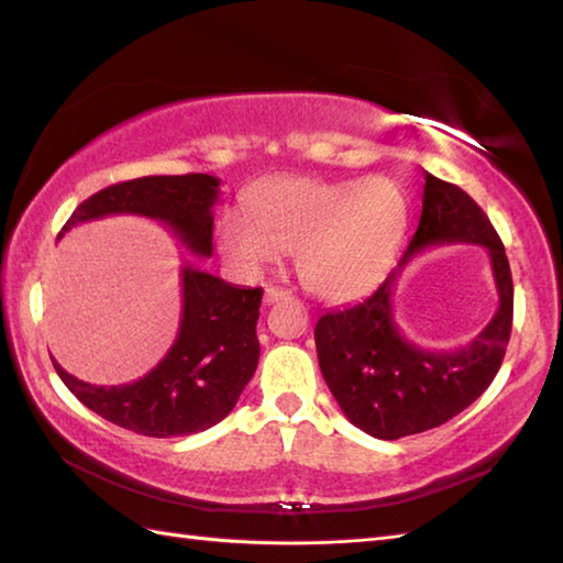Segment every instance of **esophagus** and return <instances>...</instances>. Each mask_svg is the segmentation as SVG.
<instances>
[{
    "instance_id": "esophagus-1",
    "label": "esophagus",
    "mask_w": 563,
    "mask_h": 563,
    "mask_svg": "<svg viewBox=\"0 0 563 563\" xmlns=\"http://www.w3.org/2000/svg\"><path fill=\"white\" fill-rule=\"evenodd\" d=\"M290 292L283 290V288H266V292H263V302L266 305H273V302H280V300H288Z\"/></svg>"
}]
</instances>
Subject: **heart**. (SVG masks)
I'll use <instances>...</instances> for the list:
<instances>
[{
  "instance_id": "1",
  "label": "heart",
  "mask_w": 563,
  "mask_h": 563,
  "mask_svg": "<svg viewBox=\"0 0 563 563\" xmlns=\"http://www.w3.org/2000/svg\"><path fill=\"white\" fill-rule=\"evenodd\" d=\"M407 227V200L388 178H275L251 197V214L227 212L217 227L222 256L256 278L288 249L307 290L354 300L388 273Z\"/></svg>"
}]
</instances>
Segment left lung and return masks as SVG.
Wrapping results in <instances>:
<instances>
[{
    "label": "left lung",
    "instance_id": "1",
    "mask_svg": "<svg viewBox=\"0 0 563 563\" xmlns=\"http://www.w3.org/2000/svg\"><path fill=\"white\" fill-rule=\"evenodd\" d=\"M442 243H478L492 256L499 312L471 345L429 352L401 336L391 317L397 271L366 300L317 319V358L329 390L349 422L376 439L420 434L464 412L486 393L508 349L515 292L498 231L461 187L424 173L420 224L398 269L420 250Z\"/></svg>",
    "mask_w": 563,
    "mask_h": 563
}]
</instances>
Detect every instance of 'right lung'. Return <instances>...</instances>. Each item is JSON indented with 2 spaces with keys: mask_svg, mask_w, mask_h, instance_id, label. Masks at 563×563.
Returning <instances> with one entry per match:
<instances>
[{
  "mask_svg": "<svg viewBox=\"0 0 563 563\" xmlns=\"http://www.w3.org/2000/svg\"><path fill=\"white\" fill-rule=\"evenodd\" d=\"M219 178L205 173L146 175L109 185L77 205L73 227L112 214H136L170 227L183 246L212 256V207ZM183 317L173 346L146 376L124 385L77 380L53 358L60 380L92 412L143 437H185L222 422L258 366L261 288H236L195 266L183 268Z\"/></svg>",
  "mask_w": 563,
  "mask_h": 563,
  "instance_id": "add662e5",
  "label": "right lung"
}]
</instances>
